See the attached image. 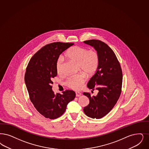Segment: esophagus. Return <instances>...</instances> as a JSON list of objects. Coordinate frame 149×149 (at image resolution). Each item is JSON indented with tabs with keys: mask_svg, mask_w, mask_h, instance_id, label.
<instances>
[{
	"mask_svg": "<svg viewBox=\"0 0 149 149\" xmlns=\"http://www.w3.org/2000/svg\"><path fill=\"white\" fill-rule=\"evenodd\" d=\"M75 94H76V96H77V97H79V96H81V94L80 93H79V92H76Z\"/></svg>",
	"mask_w": 149,
	"mask_h": 149,
	"instance_id": "esophagus-1",
	"label": "esophagus"
}]
</instances>
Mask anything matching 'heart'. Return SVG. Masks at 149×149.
Returning a JSON list of instances; mask_svg holds the SVG:
<instances>
[{
    "instance_id": "heart-1",
    "label": "heart",
    "mask_w": 149,
    "mask_h": 149,
    "mask_svg": "<svg viewBox=\"0 0 149 149\" xmlns=\"http://www.w3.org/2000/svg\"><path fill=\"white\" fill-rule=\"evenodd\" d=\"M69 59L77 62L79 68L88 75H92L96 72L99 64V55L93 50H88L87 49L79 46H74L69 49L65 53ZM63 59L59 58L57 60L56 68L58 74L63 70ZM86 80V75L84 72L73 75L68 77L66 81V86L72 89L79 90L83 86Z\"/></svg>"
}]
</instances>
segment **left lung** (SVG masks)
<instances>
[{
    "mask_svg": "<svg viewBox=\"0 0 149 149\" xmlns=\"http://www.w3.org/2000/svg\"><path fill=\"white\" fill-rule=\"evenodd\" d=\"M84 43L94 47L99 55V64L95 74L90 79L88 88L98 90L96 96L84 93L89 104L84 112L93 119H100L109 113L116 104L121 93L123 72L113 50L99 40H86Z\"/></svg>",
    "mask_w": 149,
    "mask_h": 149,
    "instance_id": "left-lung-1",
    "label": "left lung"
}]
</instances>
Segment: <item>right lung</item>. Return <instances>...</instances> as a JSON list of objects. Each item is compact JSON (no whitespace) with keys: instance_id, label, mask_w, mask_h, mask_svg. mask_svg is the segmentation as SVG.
<instances>
[{"instance_id":"right-lung-1","label":"right lung","mask_w":149,"mask_h":149,"mask_svg":"<svg viewBox=\"0 0 149 149\" xmlns=\"http://www.w3.org/2000/svg\"><path fill=\"white\" fill-rule=\"evenodd\" d=\"M72 45L61 42L47 44L33 56L26 67L24 79L30 101L46 118L61 116L75 97V93L70 90L55 94L52 86L53 78L58 74L56 65L60 55Z\"/></svg>"}]
</instances>
